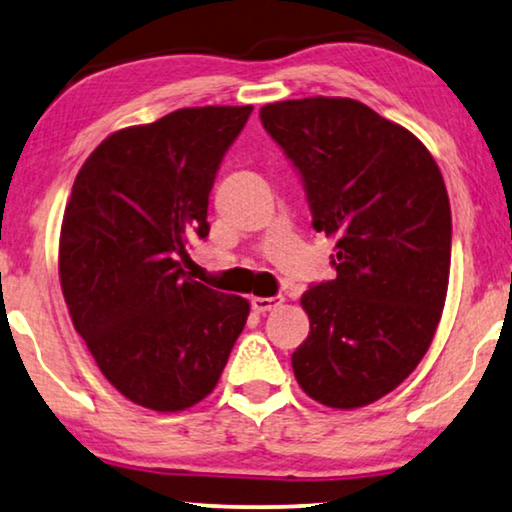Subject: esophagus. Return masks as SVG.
<instances>
[{"label": "esophagus", "instance_id": "34e87169", "mask_svg": "<svg viewBox=\"0 0 512 512\" xmlns=\"http://www.w3.org/2000/svg\"><path fill=\"white\" fill-rule=\"evenodd\" d=\"M250 304L257 313H269V311H276V308L283 304V297H253L250 299Z\"/></svg>", "mask_w": 512, "mask_h": 512}]
</instances>
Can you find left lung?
Instances as JSON below:
<instances>
[{
    "label": "left lung",
    "instance_id": "obj_1",
    "mask_svg": "<svg viewBox=\"0 0 512 512\" xmlns=\"http://www.w3.org/2000/svg\"><path fill=\"white\" fill-rule=\"evenodd\" d=\"M262 125L304 178L336 278L301 297L311 320L294 378L322 406H369L427 355L450 278L441 169L413 132L348 97L266 104Z\"/></svg>",
    "mask_w": 512,
    "mask_h": 512
}]
</instances>
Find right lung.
Here are the masks:
<instances>
[{"instance_id": "right-lung-1", "label": "right lung", "mask_w": 512, "mask_h": 512, "mask_svg": "<svg viewBox=\"0 0 512 512\" xmlns=\"http://www.w3.org/2000/svg\"><path fill=\"white\" fill-rule=\"evenodd\" d=\"M253 106H194L113 132L78 171L60 232L71 322L122 397L178 413L218 385L250 304L181 266Z\"/></svg>"}]
</instances>
